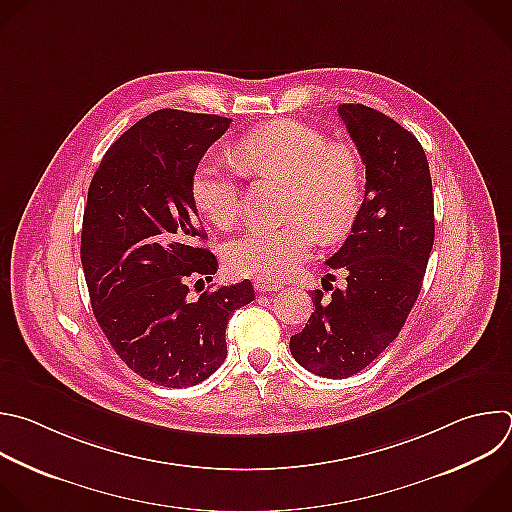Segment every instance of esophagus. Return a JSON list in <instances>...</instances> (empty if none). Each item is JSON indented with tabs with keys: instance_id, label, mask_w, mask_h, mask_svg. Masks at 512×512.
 Instances as JSON below:
<instances>
[{
	"instance_id": "1",
	"label": "esophagus",
	"mask_w": 512,
	"mask_h": 512,
	"mask_svg": "<svg viewBox=\"0 0 512 512\" xmlns=\"http://www.w3.org/2000/svg\"><path fill=\"white\" fill-rule=\"evenodd\" d=\"M253 287H255V291H259V293H271V291H277V289L281 287V283L271 281V279L257 277V279L253 281Z\"/></svg>"
}]
</instances>
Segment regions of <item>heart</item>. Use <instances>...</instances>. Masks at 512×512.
I'll list each match as a JSON object with an SVG mask.
<instances>
[{
  "instance_id": "obj_1",
  "label": "heart",
  "mask_w": 512,
  "mask_h": 512,
  "mask_svg": "<svg viewBox=\"0 0 512 512\" xmlns=\"http://www.w3.org/2000/svg\"><path fill=\"white\" fill-rule=\"evenodd\" d=\"M243 175L287 183V223L251 227L227 247L237 275L283 279L311 253L315 237L335 241L356 223L364 201V168L358 150L297 120H275L235 144ZM197 209L217 227L235 225L241 207V174L233 164L203 158L191 179Z\"/></svg>"
}]
</instances>
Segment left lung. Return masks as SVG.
I'll return each instance as SVG.
<instances>
[{"label":"left lung","instance_id":"left-lung-1","mask_svg":"<svg viewBox=\"0 0 512 512\" xmlns=\"http://www.w3.org/2000/svg\"><path fill=\"white\" fill-rule=\"evenodd\" d=\"M337 112L366 164L364 203L352 235L325 261L346 273V285L323 279L331 295L311 293L315 309L289 342L305 370L331 380L362 372L398 337L434 243L432 179L418 138L364 104Z\"/></svg>","mask_w":512,"mask_h":512}]
</instances>
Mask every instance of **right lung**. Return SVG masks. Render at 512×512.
Instances as JSON below:
<instances>
[{"label":"right lung","instance_id":"obj_1","mask_svg":"<svg viewBox=\"0 0 512 512\" xmlns=\"http://www.w3.org/2000/svg\"><path fill=\"white\" fill-rule=\"evenodd\" d=\"M231 118L156 110L104 154L88 189L80 257L92 311L120 360L164 388L207 380L227 358L225 329L253 301L249 279L189 295L213 281L191 179Z\"/></svg>","mask_w":512,"mask_h":512}]
</instances>
